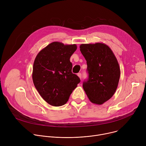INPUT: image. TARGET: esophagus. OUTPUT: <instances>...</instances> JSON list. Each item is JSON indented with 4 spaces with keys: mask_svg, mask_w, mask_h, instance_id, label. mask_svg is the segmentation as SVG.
<instances>
[{
    "mask_svg": "<svg viewBox=\"0 0 146 146\" xmlns=\"http://www.w3.org/2000/svg\"><path fill=\"white\" fill-rule=\"evenodd\" d=\"M77 76H78V77L80 79H81V73H78V74H77Z\"/></svg>",
    "mask_w": 146,
    "mask_h": 146,
    "instance_id": "esophagus-1",
    "label": "esophagus"
}]
</instances>
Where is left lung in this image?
<instances>
[{"label":"left lung","mask_w":146,"mask_h":146,"mask_svg":"<svg viewBox=\"0 0 146 146\" xmlns=\"http://www.w3.org/2000/svg\"><path fill=\"white\" fill-rule=\"evenodd\" d=\"M80 50L87 60L89 79L83 89L92 103L101 105L109 100L118 87L120 68L111 48L106 44H81Z\"/></svg>","instance_id":"1"}]
</instances>
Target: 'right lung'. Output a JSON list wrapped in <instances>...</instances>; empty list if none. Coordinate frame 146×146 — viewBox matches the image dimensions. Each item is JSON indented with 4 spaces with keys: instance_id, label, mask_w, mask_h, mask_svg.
Listing matches in <instances>:
<instances>
[{
    "instance_id": "obj_1",
    "label": "right lung",
    "mask_w": 146,
    "mask_h": 146,
    "mask_svg": "<svg viewBox=\"0 0 146 146\" xmlns=\"http://www.w3.org/2000/svg\"><path fill=\"white\" fill-rule=\"evenodd\" d=\"M77 45L54 41L36 55L33 66L32 80L42 98L53 106L64 105L80 82L72 73V55Z\"/></svg>"
}]
</instances>
